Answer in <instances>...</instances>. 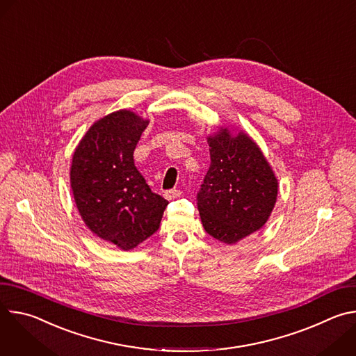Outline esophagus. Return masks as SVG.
Masks as SVG:
<instances>
[{
    "label": "esophagus",
    "mask_w": 356,
    "mask_h": 356,
    "mask_svg": "<svg viewBox=\"0 0 356 356\" xmlns=\"http://www.w3.org/2000/svg\"><path fill=\"white\" fill-rule=\"evenodd\" d=\"M180 195H181V190H179V188H170V190L165 191V197L168 200H175V198H177Z\"/></svg>",
    "instance_id": "34e87169"
}]
</instances>
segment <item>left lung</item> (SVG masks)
<instances>
[{"mask_svg":"<svg viewBox=\"0 0 356 356\" xmlns=\"http://www.w3.org/2000/svg\"><path fill=\"white\" fill-rule=\"evenodd\" d=\"M211 165L197 193L207 234L235 243L268 221L277 197V180L261 149L248 135L221 129L209 138Z\"/></svg>","mask_w":356,"mask_h":356,"instance_id":"8db88e82","label":"left lung"}]
</instances>
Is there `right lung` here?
<instances>
[{
  "label": "right lung",
  "mask_w": 356,
  "mask_h": 356,
  "mask_svg": "<svg viewBox=\"0 0 356 356\" xmlns=\"http://www.w3.org/2000/svg\"><path fill=\"white\" fill-rule=\"evenodd\" d=\"M147 124L127 110L101 118L80 140L72 162L70 184L83 221L124 250L159 229L169 204L150 190L134 163Z\"/></svg>",
  "instance_id": "obj_1"
}]
</instances>
